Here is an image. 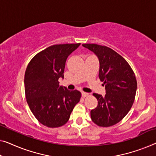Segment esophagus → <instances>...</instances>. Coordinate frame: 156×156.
<instances>
[{"label":"esophagus","instance_id":"1","mask_svg":"<svg viewBox=\"0 0 156 156\" xmlns=\"http://www.w3.org/2000/svg\"><path fill=\"white\" fill-rule=\"evenodd\" d=\"M88 95H89V94H88V93H87V92H82V96H83V97H87Z\"/></svg>","mask_w":156,"mask_h":156}]
</instances>
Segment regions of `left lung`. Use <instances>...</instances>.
Listing matches in <instances>:
<instances>
[{
  "mask_svg": "<svg viewBox=\"0 0 156 156\" xmlns=\"http://www.w3.org/2000/svg\"><path fill=\"white\" fill-rule=\"evenodd\" d=\"M98 57L99 77L105 85L106 94L94 93L98 105L90 111L92 120L100 127L119 122L129 112L135 98L137 83L129 64L110 48L97 44H83Z\"/></svg>",
  "mask_w": 156,
  "mask_h": 156,
  "instance_id": "8db88e82",
  "label": "left lung"
}]
</instances>
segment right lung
I'll return each mask as SVG.
<instances>
[{
    "label": "right lung",
    "mask_w": 156,
    "mask_h": 156,
    "mask_svg": "<svg viewBox=\"0 0 156 156\" xmlns=\"http://www.w3.org/2000/svg\"><path fill=\"white\" fill-rule=\"evenodd\" d=\"M80 45L50 46L35 55L28 64L24 76L27 101L36 119L45 126L53 128L66 124L80 101L78 90H67L58 81L64 78L67 57Z\"/></svg>",
    "instance_id": "obj_1"
}]
</instances>
